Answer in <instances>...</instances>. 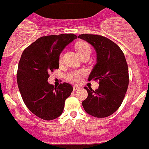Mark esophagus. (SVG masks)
<instances>
[{
  "label": "esophagus",
  "mask_w": 149,
  "mask_h": 149,
  "mask_svg": "<svg viewBox=\"0 0 149 149\" xmlns=\"http://www.w3.org/2000/svg\"><path fill=\"white\" fill-rule=\"evenodd\" d=\"M73 91H78V90L79 89H80V88H79V87L78 86H76V85H75V86H73Z\"/></svg>",
  "instance_id": "34e87169"
}]
</instances>
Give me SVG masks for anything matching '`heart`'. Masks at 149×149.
<instances>
[{"mask_svg": "<svg viewBox=\"0 0 149 149\" xmlns=\"http://www.w3.org/2000/svg\"><path fill=\"white\" fill-rule=\"evenodd\" d=\"M76 51L79 53L80 56L82 55L86 54V53H91V48L87 43L81 42L79 43L76 46ZM85 74V72L84 70H75V71L70 72L69 73L66 75V79L68 81L72 83H78L81 82L82 76Z\"/></svg>", "mask_w": 149, "mask_h": 149, "instance_id": "heart-1", "label": "heart"}]
</instances>
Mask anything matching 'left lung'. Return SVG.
I'll return each mask as SVG.
<instances>
[{"mask_svg": "<svg viewBox=\"0 0 149 149\" xmlns=\"http://www.w3.org/2000/svg\"><path fill=\"white\" fill-rule=\"evenodd\" d=\"M78 38L94 47L96 64L88 80L100 81V87L95 91L84 87L88 96L82 106L91 116L107 117L120 108L128 89V68L124 53L114 42L102 36L81 34Z\"/></svg>", "mask_w": 149, "mask_h": 149, "instance_id": "obj_1", "label": "left lung"}]
</instances>
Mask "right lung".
<instances>
[{"mask_svg": "<svg viewBox=\"0 0 149 149\" xmlns=\"http://www.w3.org/2000/svg\"><path fill=\"white\" fill-rule=\"evenodd\" d=\"M77 36L61 34L41 37L24 50L18 63L17 82L28 109L45 120H53L62 113L65 102L73 91L64 82L58 88L47 81L49 73L58 69L62 50Z\"/></svg>", "mask_w": 149, "mask_h": 149, "instance_id": "add662e5", "label": "right lung"}]
</instances>
